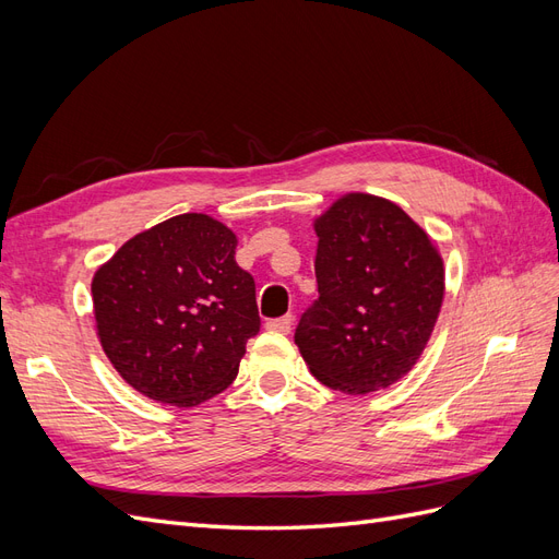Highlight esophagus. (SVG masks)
Segmentation results:
<instances>
[{
	"label": "esophagus",
	"mask_w": 559,
	"mask_h": 559,
	"mask_svg": "<svg viewBox=\"0 0 559 559\" xmlns=\"http://www.w3.org/2000/svg\"><path fill=\"white\" fill-rule=\"evenodd\" d=\"M265 326L270 331H280V333H289L292 326H294V319L292 314H284V317H277V319H267Z\"/></svg>",
	"instance_id": "obj_1"
}]
</instances>
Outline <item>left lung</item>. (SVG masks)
<instances>
[{
    "instance_id": "1",
    "label": "left lung",
    "mask_w": 559,
    "mask_h": 559,
    "mask_svg": "<svg viewBox=\"0 0 559 559\" xmlns=\"http://www.w3.org/2000/svg\"><path fill=\"white\" fill-rule=\"evenodd\" d=\"M317 292L294 341L312 376L347 394L394 384L441 312L445 273L429 235L394 202L349 193L317 218Z\"/></svg>"
}]
</instances>
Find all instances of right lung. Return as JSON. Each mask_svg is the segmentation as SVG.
Returning <instances> with one entry per match:
<instances>
[{
  "label": "right lung",
  "mask_w": 559,
  "mask_h": 559,
  "mask_svg": "<svg viewBox=\"0 0 559 559\" xmlns=\"http://www.w3.org/2000/svg\"><path fill=\"white\" fill-rule=\"evenodd\" d=\"M235 247L212 216L179 214L134 235L95 273L99 343L144 396L191 408L238 376L261 317Z\"/></svg>",
  "instance_id": "add662e5"
}]
</instances>
